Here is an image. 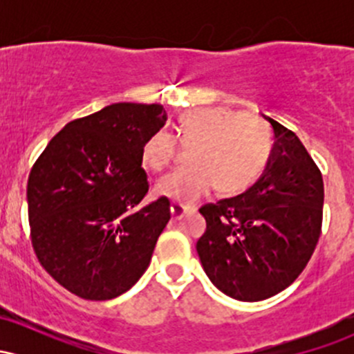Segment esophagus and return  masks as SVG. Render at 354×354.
<instances>
[{
	"mask_svg": "<svg viewBox=\"0 0 354 354\" xmlns=\"http://www.w3.org/2000/svg\"><path fill=\"white\" fill-rule=\"evenodd\" d=\"M169 209H171V216H173L174 219H181V218H185L186 214L191 213L189 208H185V206L176 205V203H173L171 208H169Z\"/></svg>",
	"mask_w": 354,
	"mask_h": 354,
	"instance_id": "34e87169",
	"label": "esophagus"
}]
</instances>
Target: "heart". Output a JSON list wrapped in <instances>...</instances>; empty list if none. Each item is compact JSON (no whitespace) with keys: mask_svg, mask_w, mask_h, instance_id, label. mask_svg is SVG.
Returning <instances> with one entry per match:
<instances>
[{"mask_svg":"<svg viewBox=\"0 0 354 354\" xmlns=\"http://www.w3.org/2000/svg\"><path fill=\"white\" fill-rule=\"evenodd\" d=\"M176 137L191 149L189 169L166 174L154 186L160 198L191 206L211 193L236 194L265 171L271 151L266 126L228 108H198L180 118ZM178 142L165 129L153 133L141 148L146 168L161 171L176 158Z\"/></svg>","mask_w":354,"mask_h":354,"instance_id":"heart-1","label":"heart"}]
</instances>
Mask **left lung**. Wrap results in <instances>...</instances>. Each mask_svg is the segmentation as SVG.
Listing matches in <instances>:
<instances>
[{
	"label": "left lung",
	"instance_id": "left-lung-1",
	"mask_svg": "<svg viewBox=\"0 0 354 354\" xmlns=\"http://www.w3.org/2000/svg\"><path fill=\"white\" fill-rule=\"evenodd\" d=\"M265 171L245 193L200 208L196 251L211 283L239 301L278 295L301 274L321 234L324 186L299 138L274 121Z\"/></svg>",
	"mask_w": 354,
	"mask_h": 354
}]
</instances>
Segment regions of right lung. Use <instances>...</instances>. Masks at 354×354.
Instances as JSON below:
<instances>
[{"instance_id": "obj_1", "label": "right lung", "mask_w": 354, "mask_h": 354, "mask_svg": "<svg viewBox=\"0 0 354 354\" xmlns=\"http://www.w3.org/2000/svg\"><path fill=\"white\" fill-rule=\"evenodd\" d=\"M166 120L161 104H109L64 126L31 168V243L73 295L113 299L149 266L171 213L165 198L140 206L149 188L141 148Z\"/></svg>"}]
</instances>
